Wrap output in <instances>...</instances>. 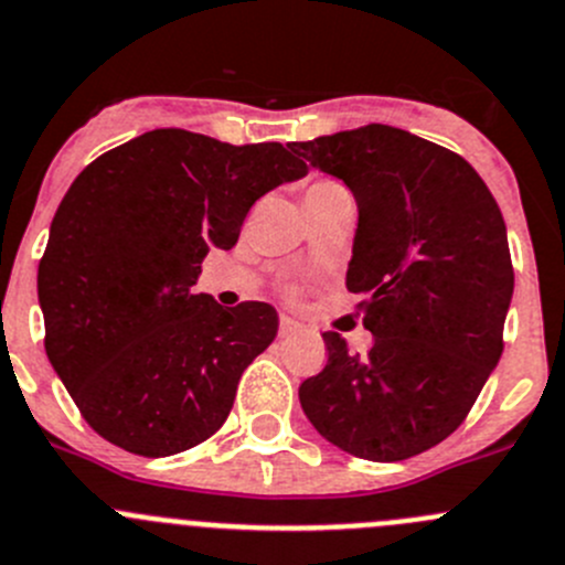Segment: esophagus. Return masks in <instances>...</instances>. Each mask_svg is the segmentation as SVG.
Returning a JSON list of instances; mask_svg holds the SVG:
<instances>
[{
	"instance_id": "esophagus-1",
	"label": "esophagus",
	"mask_w": 565,
	"mask_h": 565,
	"mask_svg": "<svg viewBox=\"0 0 565 565\" xmlns=\"http://www.w3.org/2000/svg\"><path fill=\"white\" fill-rule=\"evenodd\" d=\"M300 331H303V326H300V322H295L292 317H281V322H278V337L281 339L295 337V333H300Z\"/></svg>"
}]
</instances>
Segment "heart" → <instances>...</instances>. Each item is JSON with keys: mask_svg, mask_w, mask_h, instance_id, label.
<instances>
[{"mask_svg": "<svg viewBox=\"0 0 565 565\" xmlns=\"http://www.w3.org/2000/svg\"><path fill=\"white\" fill-rule=\"evenodd\" d=\"M333 190H344V188H342V184L331 182V179H320V182L309 184V190H306V195H311V193H333Z\"/></svg>", "mask_w": 565, "mask_h": 565, "instance_id": "1", "label": "heart"}]
</instances>
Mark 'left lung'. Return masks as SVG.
Segmentation results:
<instances>
[{
	"label": "left lung",
	"instance_id": "left-lung-1",
	"mask_svg": "<svg viewBox=\"0 0 565 565\" xmlns=\"http://www.w3.org/2000/svg\"><path fill=\"white\" fill-rule=\"evenodd\" d=\"M342 179L359 206L348 289L366 295V355L322 333L328 364L300 383L322 439L366 461H405L467 419L502 355L513 298L508 232L463 157L405 129H359L289 143Z\"/></svg>",
	"mask_w": 565,
	"mask_h": 565
}]
</instances>
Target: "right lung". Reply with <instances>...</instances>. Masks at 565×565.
I'll return each mask as SVG.
<instances>
[{
    "instance_id": "1",
    "label": "right lung",
    "mask_w": 565,
    "mask_h": 565,
    "mask_svg": "<svg viewBox=\"0 0 565 565\" xmlns=\"http://www.w3.org/2000/svg\"><path fill=\"white\" fill-rule=\"evenodd\" d=\"M306 166L281 143L154 129L93 160L54 212L38 267L46 355L85 422L135 456L210 439L245 366L276 339L270 303L195 295L210 248Z\"/></svg>"
}]
</instances>
